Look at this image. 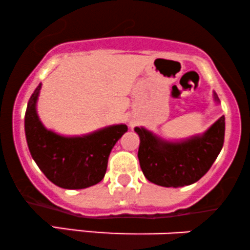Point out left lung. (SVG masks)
Listing matches in <instances>:
<instances>
[{
    "instance_id": "left-lung-1",
    "label": "left lung",
    "mask_w": 250,
    "mask_h": 250,
    "mask_svg": "<svg viewBox=\"0 0 250 250\" xmlns=\"http://www.w3.org/2000/svg\"><path fill=\"white\" fill-rule=\"evenodd\" d=\"M215 101L219 97L214 93ZM140 136L139 156L146 179L162 187H183L199 181L210 169L225 141V116L205 134L181 142H168L145 128Z\"/></svg>"
}]
</instances>
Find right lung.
<instances>
[{"label":"right lung","instance_id":"obj_1","mask_svg":"<svg viewBox=\"0 0 250 250\" xmlns=\"http://www.w3.org/2000/svg\"><path fill=\"white\" fill-rule=\"evenodd\" d=\"M41 83L28 102L24 130L31 157L54 185L83 189L104 177L108 157L115 143L128 130L125 125L105 127L84 136L65 137L48 130L36 113Z\"/></svg>","mask_w":250,"mask_h":250}]
</instances>
